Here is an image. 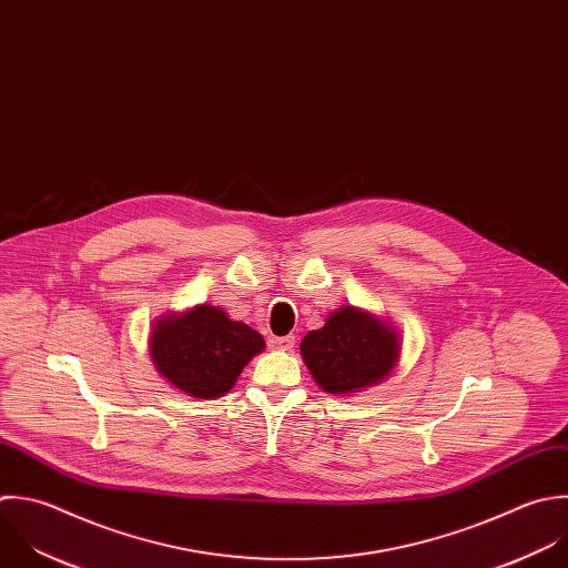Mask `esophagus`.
I'll use <instances>...</instances> for the list:
<instances>
[{
    "label": "esophagus",
    "mask_w": 568,
    "mask_h": 568,
    "mask_svg": "<svg viewBox=\"0 0 568 568\" xmlns=\"http://www.w3.org/2000/svg\"><path fill=\"white\" fill-rule=\"evenodd\" d=\"M272 343H274L276 347H281V349H292V347H294V343H296V336H294V334H287V336H276Z\"/></svg>",
    "instance_id": "34e87169"
}]
</instances>
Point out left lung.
Returning a JSON list of instances; mask_svg holds the SVG:
<instances>
[{
  "label": "left lung",
  "mask_w": 568,
  "mask_h": 568,
  "mask_svg": "<svg viewBox=\"0 0 568 568\" xmlns=\"http://www.w3.org/2000/svg\"><path fill=\"white\" fill-rule=\"evenodd\" d=\"M301 354L321 389L349 396L389 376L400 358V338L394 325L347 305L303 338Z\"/></svg>",
  "instance_id": "left-lung-1"
}]
</instances>
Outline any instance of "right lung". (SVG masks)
I'll list each match as a JSON object with an SVG mask.
<instances>
[{"label": "right lung", "instance_id": "obj_1", "mask_svg": "<svg viewBox=\"0 0 568 568\" xmlns=\"http://www.w3.org/2000/svg\"><path fill=\"white\" fill-rule=\"evenodd\" d=\"M263 349L265 341L256 329L205 303L161 316L150 336V356L159 374L183 394L203 400L227 394L250 358Z\"/></svg>", "mask_w": 568, "mask_h": 568}]
</instances>
